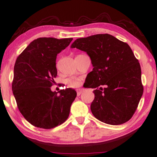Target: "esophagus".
Listing matches in <instances>:
<instances>
[{
    "mask_svg": "<svg viewBox=\"0 0 157 157\" xmlns=\"http://www.w3.org/2000/svg\"><path fill=\"white\" fill-rule=\"evenodd\" d=\"M83 92V91L81 89H78L76 90V93H77V96H80L81 94V93Z\"/></svg>",
    "mask_w": 157,
    "mask_h": 157,
    "instance_id": "34e87169",
    "label": "esophagus"
}]
</instances>
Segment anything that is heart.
<instances>
[{"label": "heart", "mask_w": 157, "mask_h": 157, "mask_svg": "<svg viewBox=\"0 0 157 157\" xmlns=\"http://www.w3.org/2000/svg\"><path fill=\"white\" fill-rule=\"evenodd\" d=\"M67 83L71 87H77L81 85V81L78 79L70 78L67 81Z\"/></svg>", "instance_id": "b5f03b06"}]
</instances>
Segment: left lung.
<instances>
[{"label":"left lung","mask_w":157,"mask_h":157,"mask_svg":"<svg viewBox=\"0 0 157 157\" xmlns=\"http://www.w3.org/2000/svg\"><path fill=\"white\" fill-rule=\"evenodd\" d=\"M71 48L86 52L94 67L84 84L85 87L96 88L90 106L93 115L109 125L128 121L144 92L141 66L130 47L104 34L77 38Z\"/></svg>","instance_id":"8db88e82"}]
</instances>
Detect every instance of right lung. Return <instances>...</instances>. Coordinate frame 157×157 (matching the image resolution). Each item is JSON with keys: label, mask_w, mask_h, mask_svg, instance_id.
I'll use <instances>...</instances> for the list:
<instances>
[{"label": "right lung", "mask_w": 157, "mask_h": 157, "mask_svg": "<svg viewBox=\"0 0 157 157\" xmlns=\"http://www.w3.org/2000/svg\"><path fill=\"white\" fill-rule=\"evenodd\" d=\"M73 38H38L30 43L18 56L13 68L12 91L18 108L35 127L52 129L69 117L76 92L70 88L52 92L57 76L58 54Z\"/></svg>", "instance_id": "add662e5"}]
</instances>
